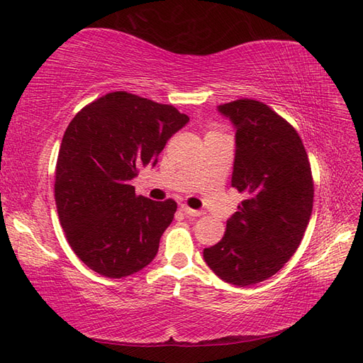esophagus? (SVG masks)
Instances as JSON below:
<instances>
[{
  "label": "esophagus",
  "instance_id": "obj_1",
  "mask_svg": "<svg viewBox=\"0 0 363 363\" xmlns=\"http://www.w3.org/2000/svg\"><path fill=\"white\" fill-rule=\"evenodd\" d=\"M182 211L186 216H189V217H200V216H203V212L200 209H192V208H189L186 205H182Z\"/></svg>",
  "mask_w": 363,
  "mask_h": 363
}]
</instances>
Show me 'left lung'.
Instances as JSON below:
<instances>
[{
    "mask_svg": "<svg viewBox=\"0 0 363 363\" xmlns=\"http://www.w3.org/2000/svg\"><path fill=\"white\" fill-rule=\"evenodd\" d=\"M217 111L235 130L231 186L245 199L203 259L228 284L248 286L280 271L302 242L313 212L311 166L296 129L267 104L245 99Z\"/></svg>",
    "mask_w": 363,
    "mask_h": 363,
    "instance_id": "obj_1",
    "label": "left lung"
}]
</instances>
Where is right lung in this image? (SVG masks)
<instances>
[{
    "instance_id": "1",
    "label": "right lung",
    "mask_w": 363,
    "mask_h": 363,
    "mask_svg": "<svg viewBox=\"0 0 363 363\" xmlns=\"http://www.w3.org/2000/svg\"><path fill=\"white\" fill-rule=\"evenodd\" d=\"M189 117L128 92L87 104L69 123L55 171V201L67 242L104 277L121 279L154 260L177 211L174 200L135 196L130 180L154 167Z\"/></svg>"
}]
</instances>
